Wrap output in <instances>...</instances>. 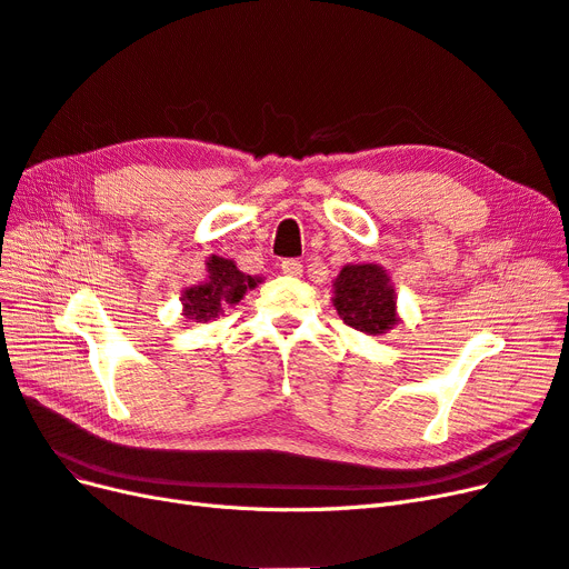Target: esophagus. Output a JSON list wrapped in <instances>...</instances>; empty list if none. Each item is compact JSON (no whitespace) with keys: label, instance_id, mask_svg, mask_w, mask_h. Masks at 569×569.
<instances>
[{"label":"esophagus","instance_id":"34e87169","mask_svg":"<svg viewBox=\"0 0 569 569\" xmlns=\"http://www.w3.org/2000/svg\"><path fill=\"white\" fill-rule=\"evenodd\" d=\"M282 272L289 274V278H299V274L303 272V266L299 258H287V261H282Z\"/></svg>","mask_w":569,"mask_h":569}]
</instances>
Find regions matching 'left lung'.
<instances>
[{"mask_svg":"<svg viewBox=\"0 0 569 569\" xmlns=\"http://www.w3.org/2000/svg\"><path fill=\"white\" fill-rule=\"evenodd\" d=\"M332 303L339 318L358 332L377 337L399 325L393 284L377 263L343 266L335 280Z\"/></svg>","mask_w":569,"mask_h":569,"instance_id":"left-lung-1","label":"left lung"}]
</instances>
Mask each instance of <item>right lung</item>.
<instances>
[{
    "mask_svg": "<svg viewBox=\"0 0 569 569\" xmlns=\"http://www.w3.org/2000/svg\"><path fill=\"white\" fill-rule=\"evenodd\" d=\"M206 270H209V280L182 291V316L194 322L213 320L222 311V306L237 303L258 282L251 274L239 270L230 258L211 256L206 261Z\"/></svg>",
    "mask_w": 569,
    "mask_h": 569,
    "instance_id": "obj_1",
    "label": "right lung"
}]
</instances>
